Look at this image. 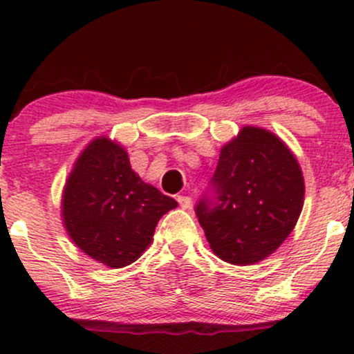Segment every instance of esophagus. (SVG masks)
I'll return each instance as SVG.
<instances>
[{"label": "esophagus", "instance_id": "obj_1", "mask_svg": "<svg viewBox=\"0 0 354 354\" xmlns=\"http://www.w3.org/2000/svg\"><path fill=\"white\" fill-rule=\"evenodd\" d=\"M176 200H178V203H180L181 209H190V205H192L190 197H187V195H180Z\"/></svg>", "mask_w": 354, "mask_h": 354}]
</instances>
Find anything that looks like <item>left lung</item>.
<instances>
[{
	"label": "left lung",
	"instance_id": "8db88e82",
	"mask_svg": "<svg viewBox=\"0 0 354 354\" xmlns=\"http://www.w3.org/2000/svg\"><path fill=\"white\" fill-rule=\"evenodd\" d=\"M212 185L217 203L200 200L195 212L212 252L233 266L272 255L295 230L305 200L296 156L260 127H243L223 145Z\"/></svg>",
	"mask_w": 354,
	"mask_h": 354
}]
</instances>
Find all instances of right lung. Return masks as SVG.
Wrapping results in <instances>:
<instances>
[{"instance_id":"right-lung-1","label":"right lung","mask_w":354,"mask_h":354,"mask_svg":"<svg viewBox=\"0 0 354 354\" xmlns=\"http://www.w3.org/2000/svg\"><path fill=\"white\" fill-rule=\"evenodd\" d=\"M174 207L176 200L131 169L123 145L102 135L80 152L68 174L62 221L85 255L121 269L149 248L159 219Z\"/></svg>"}]
</instances>
